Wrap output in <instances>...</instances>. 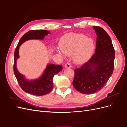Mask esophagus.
Masks as SVG:
<instances>
[{"mask_svg":"<svg viewBox=\"0 0 127 127\" xmlns=\"http://www.w3.org/2000/svg\"><path fill=\"white\" fill-rule=\"evenodd\" d=\"M64 67L66 68H71V64L69 63H67L64 65Z\"/></svg>","mask_w":127,"mask_h":127,"instance_id":"esophagus-1","label":"esophagus"}]
</instances>
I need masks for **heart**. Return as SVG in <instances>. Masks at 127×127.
<instances>
[{
    "label": "heart",
    "instance_id": "1",
    "mask_svg": "<svg viewBox=\"0 0 127 127\" xmlns=\"http://www.w3.org/2000/svg\"><path fill=\"white\" fill-rule=\"evenodd\" d=\"M62 52L67 56L73 55L75 62L82 64L89 59L95 49L93 39L81 34L70 33L65 34L60 41ZM58 52L60 53L59 50Z\"/></svg>",
    "mask_w": 127,
    "mask_h": 127
}]
</instances>
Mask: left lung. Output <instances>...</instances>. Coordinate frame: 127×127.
I'll return each instance as SVG.
<instances>
[{"label": "left lung", "instance_id": "1", "mask_svg": "<svg viewBox=\"0 0 127 127\" xmlns=\"http://www.w3.org/2000/svg\"><path fill=\"white\" fill-rule=\"evenodd\" d=\"M96 34L95 52L87 63L75 70L73 86L80 93L93 94L101 90L112 75L115 51L110 36L101 27L94 26Z\"/></svg>", "mask_w": 127, "mask_h": 127}]
</instances>
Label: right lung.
<instances>
[{
    "label": "right lung",
    "instance_id": "obj_1",
    "mask_svg": "<svg viewBox=\"0 0 127 127\" xmlns=\"http://www.w3.org/2000/svg\"><path fill=\"white\" fill-rule=\"evenodd\" d=\"M50 33L47 30L30 31L22 36L19 41L14 53V72L19 85L22 90L26 93L36 96L46 95L50 92L53 87V78L54 75L63 70L61 65L49 64L43 74L35 79L29 80L18 71L17 66V60L19 58V49L25 41L30 40H43L45 36Z\"/></svg>",
    "mask_w": 127,
    "mask_h": 127
}]
</instances>
